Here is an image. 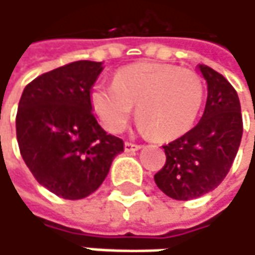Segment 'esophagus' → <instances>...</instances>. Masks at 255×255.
Masks as SVG:
<instances>
[{"instance_id":"1","label":"esophagus","mask_w":255,"mask_h":255,"mask_svg":"<svg viewBox=\"0 0 255 255\" xmlns=\"http://www.w3.org/2000/svg\"><path fill=\"white\" fill-rule=\"evenodd\" d=\"M124 147H126V152H135V150H138L141 146L137 144V143H132V141H126Z\"/></svg>"}]
</instances>
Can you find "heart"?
Listing matches in <instances>:
<instances>
[{
    "instance_id": "1",
    "label": "heart",
    "mask_w": 255,
    "mask_h": 255,
    "mask_svg": "<svg viewBox=\"0 0 255 255\" xmlns=\"http://www.w3.org/2000/svg\"><path fill=\"white\" fill-rule=\"evenodd\" d=\"M201 75L167 63H137L120 69L114 84H97L90 99L103 127L121 132L135 114L140 128L158 140L174 138L195 124L204 103Z\"/></svg>"
}]
</instances>
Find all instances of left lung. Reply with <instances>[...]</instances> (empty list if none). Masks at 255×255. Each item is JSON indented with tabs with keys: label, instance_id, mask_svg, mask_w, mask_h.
<instances>
[{
	"label": "left lung",
	"instance_id": "obj_1",
	"mask_svg": "<svg viewBox=\"0 0 255 255\" xmlns=\"http://www.w3.org/2000/svg\"><path fill=\"white\" fill-rule=\"evenodd\" d=\"M199 69L208 84L201 121L164 144L167 161L155 174L156 186L170 198L189 201L216 189L228 176L242 138V114L236 90L207 65Z\"/></svg>",
	"mask_w": 255,
	"mask_h": 255
}]
</instances>
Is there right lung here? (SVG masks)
<instances>
[{"instance_id": "add662e5", "label": "right lung", "mask_w": 255, "mask_h": 255, "mask_svg": "<svg viewBox=\"0 0 255 255\" xmlns=\"http://www.w3.org/2000/svg\"><path fill=\"white\" fill-rule=\"evenodd\" d=\"M100 62L78 60L45 72L23 90L16 115L20 155L51 193L77 201L96 192L124 150L91 112L90 91Z\"/></svg>"}]
</instances>
